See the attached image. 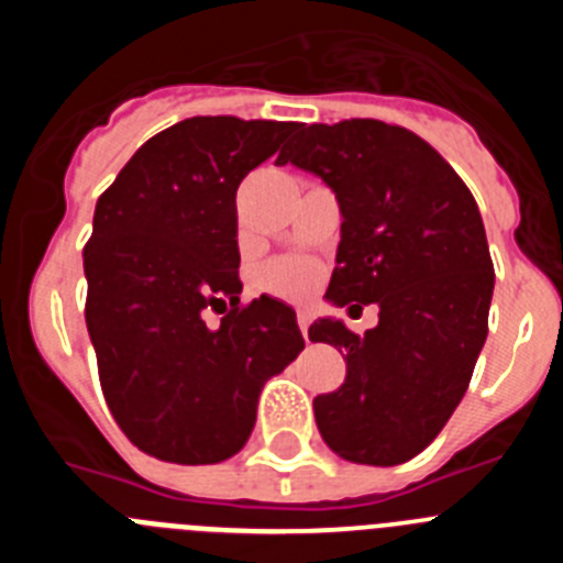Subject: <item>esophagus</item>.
Returning <instances> with one entry per match:
<instances>
[{
	"label": "esophagus",
	"mask_w": 563,
	"mask_h": 563,
	"mask_svg": "<svg viewBox=\"0 0 563 563\" xmlns=\"http://www.w3.org/2000/svg\"><path fill=\"white\" fill-rule=\"evenodd\" d=\"M298 330H301V335L307 341V330H310V316L307 312H298Z\"/></svg>",
	"instance_id": "obj_1"
}]
</instances>
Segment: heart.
I'll use <instances>...</instances> for the list:
<instances>
[{
  "label": "heart",
  "mask_w": 563,
  "mask_h": 563,
  "mask_svg": "<svg viewBox=\"0 0 563 563\" xmlns=\"http://www.w3.org/2000/svg\"><path fill=\"white\" fill-rule=\"evenodd\" d=\"M318 271L312 262L298 256H285L276 258L271 265L262 271V278H258V285L265 287V290L276 292V296L285 298H301L312 290L316 285Z\"/></svg>",
  "instance_id": "b5f03b06"
}]
</instances>
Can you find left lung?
<instances>
[{
	"label": "left lung",
	"mask_w": 563,
	"mask_h": 563,
	"mask_svg": "<svg viewBox=\"0 0 563 563\" xmlns=\"http://www.w3.org/2000/svg\"><path fill=\"white\" fill-rule=\"evenodd\" d=\"M285 163L341 206L327 298L380 307L363 335L335 318L310 327L346 361L341 389L312 400L318 431L357 465L409 462L454 415L487 338L494 262L474 194L434 146L372 118L298 126Z\"/></svg>",
	"instance_id": "left-lung-1"
}]
</instances>
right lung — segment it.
<instances>
[{"label":"right lung","instance_id":"1","mask_svg":"<svg viewBox=\"0 0 563 563\" xmlns=\"http://www.w3.org/2000/svg\"><path fill=\"white\" fill-rule=\"evenodd\" d=\"M296 129L186 118L143 143L98 200L84 316L109 411L148 456L213 465L236 454L267 377L305 350L285 301L239 305L236 188ZM206 309L227 312L220 328Z\"/></svg>","mask_w":563,"mask_h":563}]
</instances>
